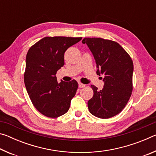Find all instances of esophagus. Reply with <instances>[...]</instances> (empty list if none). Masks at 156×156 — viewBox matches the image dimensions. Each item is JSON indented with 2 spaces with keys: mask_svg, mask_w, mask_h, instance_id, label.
I'll return each mask as SVG.
<instances>
[{
  "mask_svg": "<svg viewBox=\"0 0 156 156\" xmlns=\"http://www.w3.org/2000/svg\"><path fill=\"white\" fill-rule=\"evenodd\" d=\"M78 86H79V87H80V88H83V87H85V84L80 83L78 84Z\"/></svg>",
  "mask_w": 156,
  "mask_h": 156,
  "instance_id": "34e87169",
  "label": "esophagus"
}]
</instances>
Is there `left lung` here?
I'll return each instance as SVG.
<instances>
[{
  "label": "left lung",
  "instance_id": "obj_1",
  "mask_svg": "<svg viewBox=\"0 0 156 156\" xmlns=\"http://www.w3.org/2000/svg\"><path fill=\"white\" fill-rule=\"evenodd\" d=\"M96 60L98 75L103 74L102 90L91 85L94 96L88 101L89 112L107 119L118 115L127 104L133 91V64L129 54L116 42L102 38H84Z\"/></svg>",
  "mask_w": 156,
  "mask_h": 156
}]
</instances>
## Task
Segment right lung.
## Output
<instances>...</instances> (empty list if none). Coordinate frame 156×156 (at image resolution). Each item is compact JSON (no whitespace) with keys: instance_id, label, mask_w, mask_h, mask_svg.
<instances>
[{"instance_id":"obj_1","label":"right lung","mask_w":156,"mask_h":156,"mask_svg":"<svg viewBox=\"0 0 156 156\" xmlns=\"http://www.w3.org/2000/svg\"><path fill=\"white\" fill-rule=\"evenodd\" d=\"M82 37L47 36L31 46L26 56L25 87L34 107L48 118L68 112L78 84L72 80L58 83L56 73L65 65L64 54Z\"/></svg>"}]
</instances>
